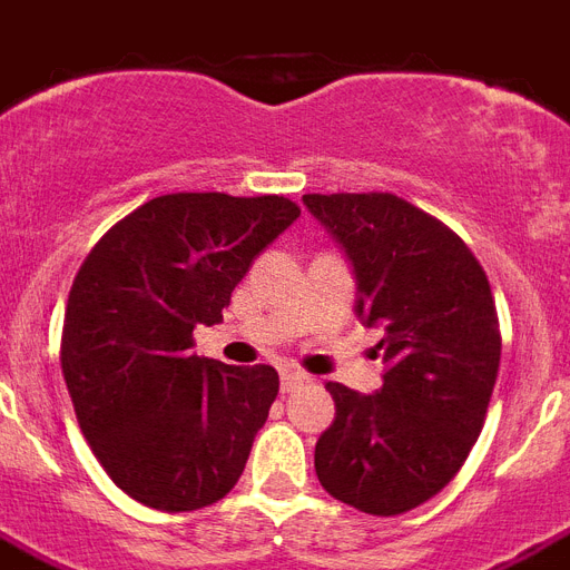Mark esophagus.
I'll return each mask as SVG.
<instances>
[{
    "mask_svg": "<svg viewBox=\"0 0 570 570\" xmlns=\"http://www.w3.org/2000/svg\"><path fill=\"white\" fill-rule=\"evenodd\" d=\"M307 381H309V377L304 372H284V374H281V392L301 390V386H304Z\"/></svg>",
    "mask_w": 570,
    "mask_h": 570,
    "instance_id": "obj_1",
    "label": "esophagus"
}]
</instances>
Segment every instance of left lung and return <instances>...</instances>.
I'll return each mask as SVG.
<instances>
[{
    "instance_id": "obj_1",
    "label": "left lung",
    "mask_w": 570,
    "mask_h": 570,
    "mask_svg": "<svg viewBox=\"0 0 570 570\" xmlns=\"http://www.w3.org/2000/svg\"><path fill=\"white\" fill-rule=\"evenodd\" d=\"M304 205L345 248L357 316L381 325L383 386L327 383L336 419L316 442L325 492L368 515L439 494L483 430L501 365L492 286L445 222L392 193H309Z\"/></svg>"
}]
</instances>
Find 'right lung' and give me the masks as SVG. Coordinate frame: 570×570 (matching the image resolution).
<instances>
[{
  "instance_id": "add662e5",
  "label": "right lung",
  "mask_w": 570,
  "mask_h": 570,
  "mask_svg": "<svg viewBox=\"0 0 570 570\" xmlns=\"http://www.w3.org/2000/svg\"><path fill=\"white\" fill-rule=\"evenodd\" d=\"M298 216L284 196H157L81 263L60 368L96 460L134 501L193 512L237 485L277 372L196 357L193 327L222 322L254 257Z\"/></svg>"
}]
</instances>
